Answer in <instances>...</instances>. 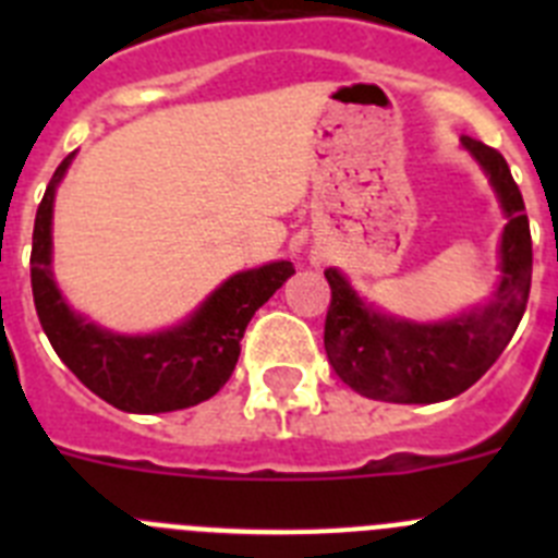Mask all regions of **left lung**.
<instances>
[{"instance_id":"1","label":"left lung","mask_w":558,"mask_h":558,"mask_svg":"<svg viewBox=\"0 0 558 558\" xmlns=\"http://www.w3.org/2000/svg\"><path fill=\"white\" fill-rule=\"evenodd\" d=\"M461 145L486 172L509 223L500 236V284L492 299L450 322L416 324L383 313L338 268L324 270L332 302L324 349L349 388L399 405H430L475 386L517 332L531 290V229L520 186L495 147L463 136Z\"/></svg>"}]
</instances>
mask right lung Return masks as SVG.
Returning <instances> with one entry per match:
<instances>
[{
  "mask_svg": "<svg viewBox=\"0 0 558 558\" xmlns=\"http://www.w3.org/2000/svg\"><path fill=\"white\" fill-rule=\"evenodd\" d=\"M75 153L58 165L36 211L29 279L49 343L88 391L125 413L181 411L215 397L240 357L254 313L295 274L288 259L240 270L211 290L184 322L150 335H122L75 313L52 274V206Z\"/></svg>",
  "mask_w": 558,
  "mask_h": 558,
  "instance_id": "right-lung-1",
  "label": "right lung"
}]
</instances>
